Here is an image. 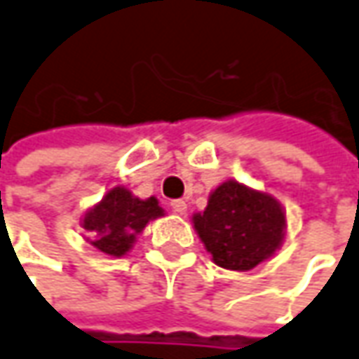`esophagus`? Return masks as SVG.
I'll use <instances>...</instances> for the list:
<instances>
[{
  "label": "esophagus",
  "instance_id": "obj_1",
  "mask_svg": "<svg viewBox=\"0 0 359 359\" xmlns=\"http://www.w3.org/2000/svg\"><path fill=\"white\" fill-rule=\"evenodd\" d=\"M172 211L177 213V215H185V211H187V203H185L184 199H175V201H172Z\"/></svg>",
  "mask_w": 359,
  "mask_h": 359
}]
</instances>
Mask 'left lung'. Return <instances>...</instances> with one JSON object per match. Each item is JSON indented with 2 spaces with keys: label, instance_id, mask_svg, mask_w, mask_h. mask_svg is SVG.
<instances>
[{
  "label": "left lung",
  "instance_id": "left-lung-1",
  "mask_svg": "<svg viewBox=\"0 0 359 359\" xmlns=\"http://www.w3.org/2000/svg\"><path fill=\"white\" fill-rule=\"evenodd\" d=\"M194 227L217 266L251 271L283 245L286 215L273 196L227 180L194 215Z\"/></svg>",
  "mask_w": 359,
  "mask_h": 359
}]
</instances>
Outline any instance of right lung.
Segmentation results:
<instances>
[{"instance_id": "1", "label": "right lung", "mask_w": 359, "mask_h": 359, "mask_svg": "<svg viewBox=\"0 0 359 359\" xmlns=\"http://www.w3.org/2000/svg\"><path fill=\"white\" fill-rule=\"evenodd\" d=\"M162 215L163 209L158 205L156 197L140 199L126 187L116 185L84 213L81 227L86 231V241L95 249L108 257H124L132 249L136 235Z\"/></svg>"}]
</instances>
